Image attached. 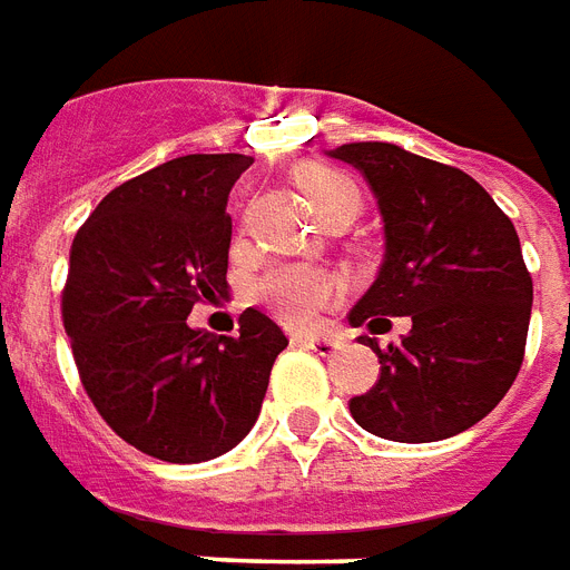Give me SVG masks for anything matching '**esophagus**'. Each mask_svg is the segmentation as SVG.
Listing matches in <instances>:
<instances>
[{"instance_id":"esophagus-1","label":"esophagus","mask_w":570,"mask_h":570,"mask_svg":"<svg viewBox=\"0 0 570 570\" xmlns=\"http://www.w3.org/2000/svg\"><path fill=\"white\" fill-rule=\"evenodd\" d=\"M298 346H307V350H316L320 355H328L334 350H341L343 337L341 334H295L293 337Z\"/></svg>"}]
</instances>
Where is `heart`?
<instances>
[{"label":"heart","instance_id":"b5f03b06","mask_svg":"<svg viewBox=\"0 0 570 570\" xmlns=\"http://www.w3.org/2000/svg\"><path fill=\"white\" fill-rule=\"evenodd\" d=\"M298 185L320 217L334 215L341 208L358 212L362 206V190L341 169L314 164L298 176ZM337 295H341L337 277L311 266H275L254 284L256 302L263 304L268 314H275L281 323L298 325V328L314 323L323 307L337 302Z\"/></svg>","mask_w":570,"mask_h":570}]
</instances>
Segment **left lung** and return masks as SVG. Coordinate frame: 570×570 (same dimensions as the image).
Masks as SVG:
<instances>
[{
  "label": "left lung",
  "instance_id": "1",
  "mask_svg": "<svg viewBox=\"0 0 570 570\" xmlns=\"http://www.w3.org/2000/svg\"><path fill=\"white\" fill-rule=\"evenodd\" d=\"M371 185L385 224V259L350 323L391 328L410 316L401 343H362L380 380L350 401L367 433L391 442H436L497 410L520 373L532 316V277L511 217L463 169L391 142H346L328 151Z\"/></svg>",
  "mask_w": 570,
  "mask_h": 570
}]
</instances>
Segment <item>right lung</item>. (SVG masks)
Returning <instances> with one entry per match:
<instances>
[{"label":"right lung","mask_w":570,"mask_h":570,"mask_svg":"<svg viewBox=\"0 0 570 570\" xmlns=\"http://www.w3.org/2000/svg\"><path fill=\"white\" fill-rule=\"evenodd\" d=\"M247 155H185L112 188L77 229L62 323L80 382L121 440L203 463L254 428L286 334L247 307L238 334L190 328L227 293L229 190Z\"/></svg>","instance_id":"obj_1"}]
</instances>
